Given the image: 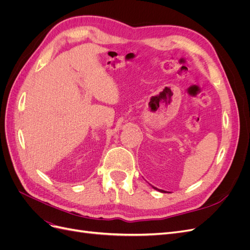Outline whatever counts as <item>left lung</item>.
Here are the masks:
<instances>
[{"label":"left lung","mask_w":250,"mask_h":250,"mask_svg":"<svg viewBox=\"0 0 250 250\" xmlns=\"http://www.w3.org/2000/svg\"><path fill=\"white\" fill-rule=\"evenodd\" d=\"M153 188H155V190H156V188H155V187H153Z\"/></svg>","instance_id":"1"}]
</instances>
